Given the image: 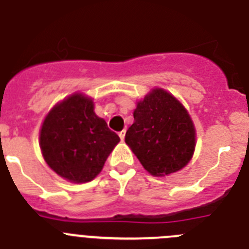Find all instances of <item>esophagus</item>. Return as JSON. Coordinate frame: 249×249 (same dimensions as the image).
<instances>
[{
  "instance_id": "esophagus-1",
  "label": "esophagus",
  "mask_w": 249,
  "mask_h": 249,
  "mask_svg": "<svg viewBox=\"0 0 249 249\" xmlns=\"http://www.w3.org/2000/svg\"><path fill=\"white\" fill-rule=\"evenodd\" d=\"M118 136H120L121 140H124V136H126V129H123V131H121L120 133H118Z\"/></svg>"
}]
</instances>
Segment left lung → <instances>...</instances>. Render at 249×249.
<instances>
[{
	"label": "left lung",
	"mask_w": 249,
	"mask_h": 249,
	"mask_svg": "<svg viewBox=\"0 0 249 249\" xmlns=\"http://www.w3.org/2000/svg\"><path fill=\"white\" fill-rule=\"evenodd\" d=\"M135 122L124 141L152 176L171 175L191 160L196 131L182 103L162 89H155L137 103Z\"/></svg>",
	"instance_id": "obj_1"
}]
</instances>
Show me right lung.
<instances>
[{
	"instance_id": "1",
	"label": "right lung",
	"mask_w": 249,
	"mask_h": 249,
	"mask_svg": "<svg viewBox=\"0 0 249 249\" xmlns=\"http://www.w3.org/2000/svg\"><path fill=\"white\" fill-rule=\"evenodd\" d=\"M93 108L91 98L72 94L48 112L39 132V147L47 164L73 183L92 181L120 142Z\"/></svg>"
}]
</instances>
